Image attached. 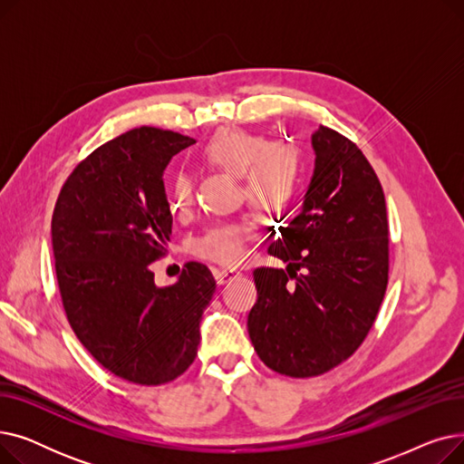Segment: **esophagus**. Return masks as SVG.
Instances as JSON below:
<instances>
[{
  "mask_svg": "<svg viewBox=\"0 0 464 464\" xmlns=\"http://www.w3.org/2000/svg\"><path fill=\"white\" fill-rule=\"evenodd\" d=\"M212 275H214V278H216V282L219 285H224V284H227V282H231V280L240 276V273L233 271V269H214Z\"/></svg>",
  "mask_w": 464,
  "mask_h": 464,
  "instance_id": "obj_1",
  "label": "esophagus"
}]
</instances>
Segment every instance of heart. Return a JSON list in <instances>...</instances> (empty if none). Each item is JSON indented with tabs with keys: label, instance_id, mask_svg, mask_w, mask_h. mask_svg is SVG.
Masks as SVG:
<instances>
[{
	"label": "heart",
	"instance_id": "obj_1",
	"mask_svg": "<svg viewBox=\"0 0 464 464\" xmlns=\"http://www.w3.org/2000/svg\"><path fill=\"white\" fill-rule=\"evenodd\" d=\"M201 161L242 179L248 203L265 214L284 212L299 188L301 156L295 146L271 142L240 128L216 131L201 149ZM170 207L182 216L193 207V182L186 175H179L170 184ZM250 237L248 224L216 226L195 242L193 250L207 261L233 266L245 259Z\"/></svg>",
	"mask_w": 464,
	"mask_h": 464
}]
</instances>
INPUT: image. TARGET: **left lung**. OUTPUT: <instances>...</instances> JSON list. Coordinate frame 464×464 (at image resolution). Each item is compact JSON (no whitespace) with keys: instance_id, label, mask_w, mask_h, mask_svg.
<instances>
[{"instance_id":"left-lung-1","label":"left lung","mask_w":464,"mask_h":464,"mask_svg":"<svg viewBox=\"0 0 464 464\" xmlns=\"http://www.w3.org/2000/svg\"><path fill=\"white\" fill-rule=\"evenodd\" d=\"M303 210L269 254L284 269L254 271L248 333L259 359L291 378L320 376L369 334L385 295L389 224L382 184L357 144L320 126Z\"/></svg>"}]
</instances>
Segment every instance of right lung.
Wrapping results in <instances>:
<instances>
[{
  "label": "right lung",
  "mask_w": 464,
  "mask_h": 464,
  "mask_svg": "<svg viewBox=\"0 0 464 464\" xmlns=\"http://www.w3.org/2000/svg\"><path fill=\"white\" fill-rule=\"evenodd\" d=\"M193 142L158 128L126 131L75 167L53 214L56 278L71 329L107 371L140 385L188 371L216 289L198 261L186 263L169 287H158L150 269L173 233L163 170Z\"/></svg>",
  "instance_id": "right-lung-1"
}]
</instances>
